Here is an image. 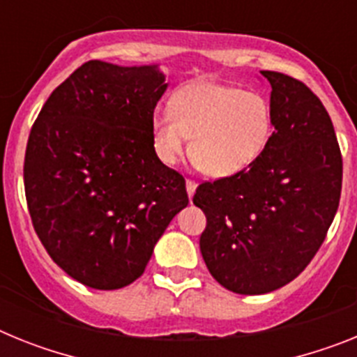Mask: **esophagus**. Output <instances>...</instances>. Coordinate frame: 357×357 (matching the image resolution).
Returning a JSON list of instances; mask_svg holds the SVG:
<instances>
[{"label": "esophagus", "mask_w": 357, "mask_h": 357, "mask_svg": "<svg viewBox=\"0 0 357 357\" xmlns=\"http://www.w3.org/2000/svg\"><path fill=\"white\" fill-rule=\"evenodd\" d=\"M185 189H188V197H189V200H191L195 195V191H197V184H195L193 181H185Z\"/></svg>", "instance_id": "1"}]
</instances>
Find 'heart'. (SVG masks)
Masks as SVG:
<instances>
[{
	"mask_svg": "<svg viewBox=\"0 0 357 357\" xmlns=\"http://www.w3.org/2000/svg\"><path fill=\"white\" fill-rule=\"evenodd\" d=\"M272 109L255 91L220 82H195L173 96L172 107L151 118V141L164 164H175L191 137V155L211 176H230L248 168L266 148Z\"/></svg>",
	"mask_w": 357,
	"mask_h": 357,
	"instance_id": "obj_1",
	"label": "heart"
}]
</instances>
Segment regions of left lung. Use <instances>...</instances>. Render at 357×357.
I'll return each instance as SVG.
<instances>
[{"label": "left lung", "mask_w": 357, "mask_h": 357, "mask_svg": "<svg viewBox=\"0 0 357 357\" xmlns=\"http://www.w3.org/2000/svg\"><path fill=\"white\" fill-rule=\"evenodd\" d=\"M272 85L273 134L247 169L198 185L211 275L229 291L264 295L311 263L338 211L343 162L333 121L302 82L261 71Z\"/></svg>", "instance_id": "obj_1"}]
</instances>
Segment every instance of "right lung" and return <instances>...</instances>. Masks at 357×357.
I'll return each mask as SVG.
<instances>
[{
	"mask_svg": "<svg viewBox=\"0 0 357 357\" xmlns=\"http://www.w3.org/2000/svg\"><path fill=\"white\" fill-rule=\"evenodd\" d=\"M168 85L159 64L89 61L50 94L31 127L24 191L33 229L52 259L89 288L119 289L143 275L189 204L185 181L151 141Z\"/></svg>",
	"mask_w": 357,
	"mask_h": 357,
	"instance_id": "add662e5",
	"label": "right lung"
}]
</instances>
